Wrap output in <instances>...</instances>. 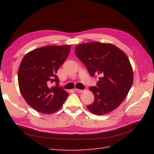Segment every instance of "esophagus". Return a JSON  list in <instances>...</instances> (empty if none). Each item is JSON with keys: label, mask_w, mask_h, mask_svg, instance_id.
I'll return each mask as SVG.
<instances>
[{"label": "esophagus", "mask_w": 154, "mask_h": 154, "mask_svg": "<svg viewBox=\"0 0 154 154\" xmlns=\"http://www.w3.org/2000/svg\"><path fill=\"white\" fill-rule=\"evenodd\" d=\"M76 91L77 92H80V93H81V92H82L83 91V90H81V89H78V88H76Z\"/></svg>", "instance_id": "1"}]
</instances>
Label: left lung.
Wrapping results in <instances>:
<instances>
[{
	"mask_svg": "<svg viewBox=\"0 0 154 154\" xmlns=\"http://www.w3.org/2000/svg\"><path fill=\"white\" fill-rule=\"evenodd\" d=\"M75 53L91 76H99L96 86L89 87L94 101L87 106L88 109L98 116L115 110L127 97L133 83L127 56L113 44L98 42L78 45Z\"/></svg>",
	"mask_w": 154,
	"mask_h": 154,
	"instance_id": "8db88e82",
	"label": "left lung"
}]
</instances>
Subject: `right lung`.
Returning a JSON list of instances; mask_svg holds the SVG:
<instances>
[{
    "label": "right lung",
    "instance_id": "right-lung-1",
    "mask_svg": "<svg viewBox=\"0 0 154 154\" xmlns=\"http://www.w3.org/2000/svg\"><path fill=\"white\" fill-rule=\"evenodd\" d=\"M70 50V45H48L32 50L23 58L18 71V85L27 103L37 112L54 113L68 97L58 87L57 73Z\"/></svg>",
    "mask_w": 154,
    "mask_h": 154
}]
</instances>
